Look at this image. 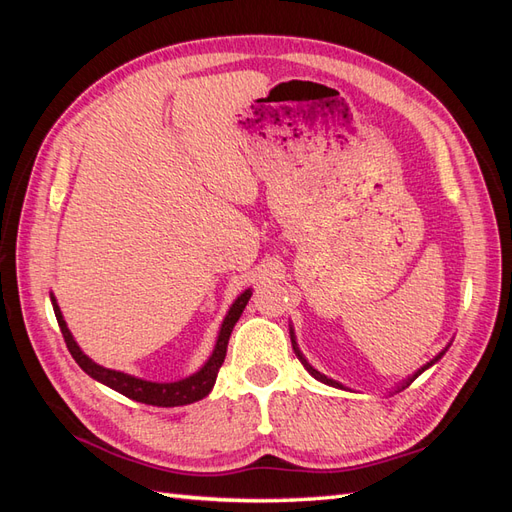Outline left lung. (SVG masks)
<instances>
[{
	"mask_svg": "<svg viewBox=\"0 0 512 512\" xmlns=\"http://www.w3.org/2000/svg\"><path fill=\"white\" fill-rule=\"evenodd\" d=\"M290 341H292V350H295V354L299 356V361H301V365L308 369V374H310L312 378H317V380H319V383H323V385H330V387H336V389H347L345 385H341V383H339V380H334V378H328V376H325V374H321V372H319V369H314V367H312V365H310V363L306 361V356H303V354H301V350H299V345H297V336H295V330H292V328H290ZM449 347H451V343H449L447 347H444V350H442V352H440L438 356H433V358H431V361H429L427 365H422V367H420V369H416V372H413V374H411L409 378H405V380H402V383H400V385H398V387H396L394 391H400V389H405V387H409V385L413 383V380H416V378H418V376H420V374L424 372V369H429L431 365H436V363L440 361V358H442L444 354H447V350H449ZM347 391H352V389H347Z\"/></svg>",
	"mask_w": 512,
	"mask_h": 512,
	"instance_id": "1",
	"label": "left lung"
}]
</instances>
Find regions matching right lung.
Segmentation results:
<instances>
[{
  "label": "right lung",
  "mask_w": 512,
  "mask_h": 512,
  "mask_svg": "<svg viewBox=\"0 0 512 512\" xmlns=\"http://www.w3.org/2000/svg\"><path fill=\"white\" fill-rule=\"evenodd\" d=\"M250 295H253V290L248 288L231 303V308H228L226 317L222 321V328H220V332H217V341H215L213 352L209 358H206V363L198 369V372L187 376V378L171 380V383H156V380H145V378H138L132 374L118 372V369H110V367L94 363L88 354H83L79 343L74 341L72 332L68 330V323H65L63 314H61L57 297H54L52 292H50V301L54 308V317H57V321H59L65 345H68L72 358L79 363V367L85 374L92 376L94 380H99V383L107 385L110 389L118 391V394L136 400V402H145V405H154V407H180V405H191V402L202 400L204 396L211 394L217 372H220V367L224 363L228 339H231V332L235 328V323L239 321V317H242Z\"/></svg>",
  "instance_id": "obj_1"
}]
</instances>
